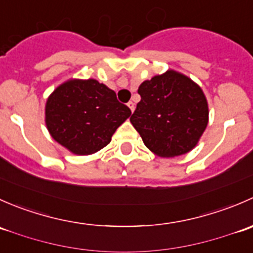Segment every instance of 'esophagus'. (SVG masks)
<instances>
[{
	"instance_id": "obj_1",
	"label": "esophagus",
	"mask_w": 253,
	"mask_h": 253,
	"mask_svg": "<svg viewBox=\"0 0 253 253\" xmlns=\"http://www.w3.org/2000/svg\"><path fill=\"white\" fill-rule=\"evenodd\" d=\"M127 105H128V108H129V110H131L132 112L134 111V103L133 101H129L128 104H127Z\"/></svg>"
}]
</instances>
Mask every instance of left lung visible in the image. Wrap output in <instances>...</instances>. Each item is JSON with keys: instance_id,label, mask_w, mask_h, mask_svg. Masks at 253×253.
Instances as JSON below:
<instances>
[{"instance_id": "obj_1", "label": "left lung", "mask_w": 253, "mask_h": 253, "mask_svg": "<svg viewBox=\"0 0 253 253\" xmlns=\"http://www.w3.org/2000/svg\"><path fill=\"white\" fill-rule=\"evenodd\" d=\"M141 101L131 124L154 154L178 157L196 147L208 125L203 90L187 76L169 70L139 85Z\"/></svg>"}]
</instances>
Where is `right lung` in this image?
<instances>
[{
	"mask_svg": "<svg viewBox=\"0 0 253 253\" xmlns=\"http://www.w3.org/2000/svg\"><path fill=\"white\" fill-rule=\"evenodd\" d=\"M131 115L116 93L95 79H70L53 90L45 106L51 137L71 153L89 155L103 149Z\"/></svg>",
	"mask_w": 253,
	"mask_h": 253,
	"instance_id": "obj_1",
	"label": "right lung"
}]
</instances>
